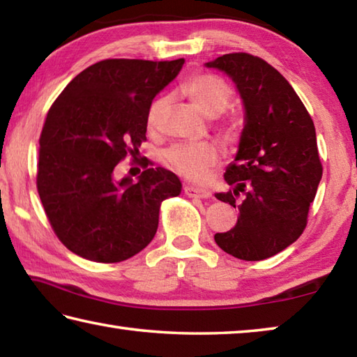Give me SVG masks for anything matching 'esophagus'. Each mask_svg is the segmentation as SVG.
Here are the masks:
<instances>
[{
  "instance_id": "34e87169",
  "label": "esophagus",
  "mask_w": 357,
  "mask_h": 357,
  "mask_svg": "<svg viewBox=\"0 0 357 357\" xmlns=\"http://www.w3.org/2000/svg\"><path fill=\"white\" fill-rule=\"evenodd\" d=\"M184 193L187 197L192 198H209L211 192L206 189H198V187L193 185H184Z\"/></svg>"
}]
</instances>
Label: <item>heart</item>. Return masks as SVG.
Returning <instances> with one entry per match:
<instances>
[{"label": "heart", "mask_w": 357, "mask_h": 357, "mask_svg": "<svg viewBox=\"0 0 357 357\" xmlns=\"http://www.w3.org/2000/svg\"><path fill=\"white\" fill-rule=\"evenodd\" d=\"M185 94L198 110L211 118L219 116L225 112L231 100V89L220 78L211 74L193 75L185 83ZM167 105V98H159L151 104L146 116L149 129H155L160 124ZM165 159L168 165L181 176L192 181H203L208 176L209 168L214 167L219 160V151L213 143H183L174 144L168 149Z\"/></svg>", "instance_id": "obj_1"}]
</instances>
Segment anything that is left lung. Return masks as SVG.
Masks as SVG:
<instances>
[{
	"label": "left lung",
	"instance_id": "8db88e82",
	"mask_svg": "<svg viewBox=\"0 0 357 357\" xmlns=\"http://www.w3.org/2000/svg\"><path fill=\"white\" fill-rule=\"evenodd\" d=\"M204 66L231 78L245 112L236 157L223 174L233 190L215 193L239 217L214 239L229 255L259 261L291 245L307 225L323 176L315 126L291 84L264 59L228 53Z\"/></svg>",
	"mask_w": 357,
	"mask_h": 357
}]
</instances>
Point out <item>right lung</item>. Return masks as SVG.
Instances as JSON below:
<instances>
[{
  "label": "right lung",
  "instance_id": "1",
  "mask_svg": "<svg viewBox=\"0 0 357 357\" xmlns=\"http://www.w3.org/2000/svg\"><path fill=\"white\" fill-rule=\"evenodd\" d=\"M184 59H104L80 72L53 102L39 138L38 192L58 239L78 257L119 263L157 231L160 203L183 189L176 174L149 167L137 183L114 178L146 140L153 99Z\"/></svg>",
  "mask_w": 357,
  "mask_h": 357
}]
</instances>
